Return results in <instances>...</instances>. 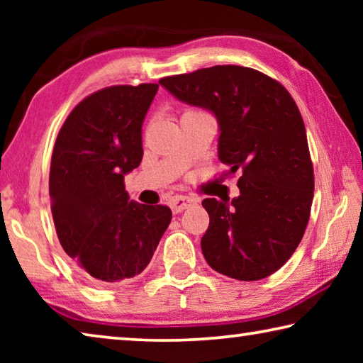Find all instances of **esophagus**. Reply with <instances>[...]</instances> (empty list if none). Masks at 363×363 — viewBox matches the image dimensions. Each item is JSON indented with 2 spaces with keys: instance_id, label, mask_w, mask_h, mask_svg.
Returning a JSON list of instances; mask_svg holds the SVG:
<instances>
[{
  "instance_id": "1",
  "label": "esophagus",
  "mask_w": 363,
  "mask_h": 363,
  "mask_svg": "<svg viewBox=\"0 0 363 363\" xmlns=\"http://www.w3.org/2000/svg\"><path fill=\"white\" fill-rule=\"evenodd\" d=\"M196 199H194V196H186V195H176L174 199H171L169 205H171V210H173L174 213H181L184 210H187V208L196 205Z\"/></svg>"
}]
</instances>
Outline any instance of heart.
<instances>
[{
  "label": "heart",
  "mask_w": 363,
  "mask_h": 363,
  "mask_svg": "<svg viewBox=\"0 0 363 363\" xmlns=\"http://www.w3.org/2000/svg\"><path fill=\"white\" fill-rule=\"evenodd\" d=\"M189 112H196V110H189Z\"/></svg>",
  "instance_id": "1"
}]
</instances>
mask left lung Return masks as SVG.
Returning <instances> with one entry per match:
<instances>
[{
	"mask_svg": "<svg viewBox=\"0 0 363 363\" xmlns=\"http://www.w3.org/2000/svg\"><path fill=\"white\" fill-rule=\"evenodd\" d=\"M177 101L218 120V157L242 171L232 201L205 199L210 225L201 251L230 279L269 277L304 235L314 199V168L303 116L290 93L264 73L214 65L158 82Z\"/></svg>",
	"mask_w": 363,
	"mask_h": 363,
	"instance_id": "8db88e82",
	"label": "left lung"
}]
</instances>
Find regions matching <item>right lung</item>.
I'll return each instance as SVG.
<instances>
[{
  "mask_svg": "<svg viewBox=\"0 0 363 363\" xmlns=\"http://www.w3.org/2000/svg\"><path fill=\"white\" fill-rule=\"evenodd\" d=\"M157 91L153 83L97 91L72 110L54 144L49 196L59 242L97 285L143 272L173 216L125 190L144 155L143 125Z\"/></svg>",
  "mask_w": 363,
  "mask_h": 363,
  "instance_id": "1",
  "label": "right lung"
}]
</instances>
